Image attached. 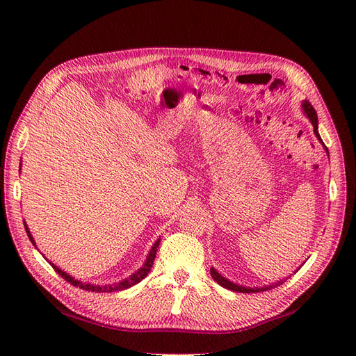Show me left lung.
Wrapping results in <instances>:
<instances>
[{"label": "left lung", "instance_id": "1", "mask_svg": "<svg viewBox=\"0 0 356 356\" xmlns=\"http://www.w3.org/2000/svg\"><path fill=\"white\" fill-rule=\"evenodd\" d=\"M301 108H303L305 114L309 117V120H310L312 126H314L315 135L318 136V139L322 143V139H321L319 132H318V115H316L315 108L310 105L309 101H303V104H301ZM322 145H324V143H322ZM325 149H327V148H325ZM327 153H328V149H327ZM211 275H212V277H213V281H217V284H220L221 286L227 288V289H230V291H236V293H260V291H267V289H270V288H273V286H277L279 284H282V282H277V284H272L270 286H263V288H246V286L236 285V284L230 282L229 279H225L224 276H221L217 270H215L213 267H211Z\"/></svg>", "mask_w": 356, "mask_h": 356}]
</instances>
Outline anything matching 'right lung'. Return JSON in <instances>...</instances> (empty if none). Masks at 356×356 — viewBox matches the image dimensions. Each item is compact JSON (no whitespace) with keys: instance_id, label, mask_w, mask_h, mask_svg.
<instances>
[{"instance_id":"add662e5","label":"right lung","mask_w":356,"mask_h":356,"mask_svg":"<svg viewBox=\"0 0 356 356\" xmlns=\"http://www.w3.org/2000/svg\"><path fill=\"white\" fill-rule=\"evenodd\" d=\"M24 224H25V222H24ZM25 230H26V233H28V238H29V241L32 242V245H35V241H34V238H32L31 232L28 230V225H26V224H25ZM159 243H160V239H157V241H156V243L153 245L152 251H149V254H148V257H147V260H145L144 266H143L141 268H138V272H135L134 275H131L129 277L123 279V281H122V282H118V284H111V285H92V284H83V282L77 281V279H74L72 276L67 275V273L63 272V270H60V268H59L58 266L53 264V263H50V266H51L53 268H55L58 275H60L63 279H65L67 282H70V284H71V285H74V286H79V288L86 289V291H92V293H114V291H122V289H126V288H131V286H134V285H135V284H138V282H141L143 279L149 273V270H152V267H153L154 258H156V252H157ZM35 248H37V245H35Z\"/></svg>"}]
</instances>
